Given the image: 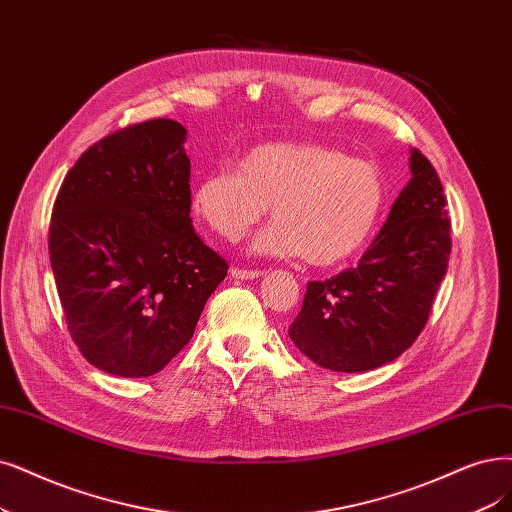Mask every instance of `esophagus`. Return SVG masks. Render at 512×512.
I'll list each match as a JSON object with an SVG mask.
<instances>
[{"label": "esophagus", "instance_id": "obj_1", "mask_svg": "<svg viewBox=\"0 0 512 512\" xmlns=\"http://www.w3.org/2000/svg\"><path fill=\"white\" fill-rule=\"evenodd\" d=\"M230 274H232V278H238V280H255V278L263 276L261 270H242V268H232Z\"/></svg>", "mask_w": 512, "mask_h": 512}]
</instances>
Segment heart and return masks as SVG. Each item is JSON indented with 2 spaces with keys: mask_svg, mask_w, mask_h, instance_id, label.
<instances>
[{
  "mask_svg": "<svg viewBox=\"0 0 512 512\" xmlns=\"http://www.w3.org/2000/svg\"><path fill=\"white\" fill-rule=\"evenodd\" d=\"M386 202L375 164L320 143L253 147L238 170L208 173L194 185V213L236 242L272 206L274 223L253 249L270 257H304L331 268L354 257L373 236Z\"/></svg>",
  "mask_w": 512,
  "mask_h": 512,
  "instance_id": "obj_1",
  "label": "heart"
}]
</instances>
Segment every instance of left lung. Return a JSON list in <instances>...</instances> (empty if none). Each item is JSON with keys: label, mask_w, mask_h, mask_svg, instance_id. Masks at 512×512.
<instances>
[{"label": "left lung", "mask_w": 512, "mask_h": 512, "mask_svg": "<svg viewBox=\"0 0 512 512\" xmlns=\"http://www.w3.org/2000/svg\"><path fill=\"white\" fill-rule=\"evenodd\" d=\"M411 179L356 268L310 282L289 327L301 354L323 369L371 371L399 358L422 333L451 253L443 185L411 149Z\"/></svg>", "instance_id": "obj_1"}]
</instances>
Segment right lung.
Listing matches in <instances>:
<instances>
[{
  "mask_svg": "<svg viewBox=\"0 0 512 512\" xmlns=\"http://www.w3.org/2000/svg\"><path fill=\"white\" fill-rule=\"evenodd\" d=\"M185 141L164 118L113 132L73 164L54 202L48 249L67 329L111 375L162 371L227 274L192 227Z\"/></svg>",
  "mask_w": 512,
  "mask_h": 512,
  "instance_id": "1",
  "label": "right lung"
}]
</instances>
